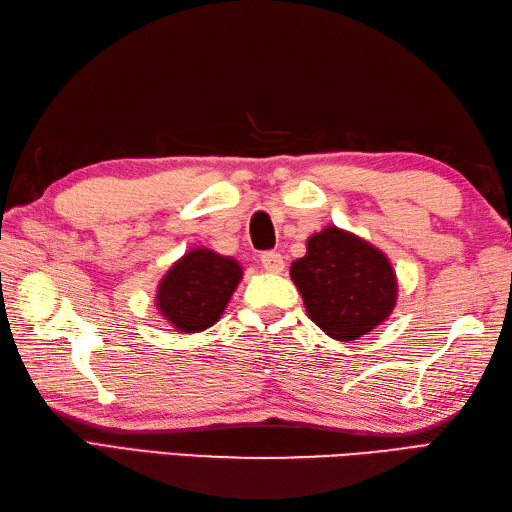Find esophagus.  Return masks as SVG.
<instances>
[{
  "label": "esophagus",
  "instance_id": "1",
  "mask_svg": "<svg viewBox=\"0 0 512 512\" xmlns=\"http://www.w3.org/2000/svg\"><path fill=\"white\" fill-rule=\"evenodd\" d=\"M262 266L268 273H281L284 270V257L275 253V250H266V253H262Z\"/></svg>",
  "mask_w": 512,
  "mask_h": 512
}]
</instances>
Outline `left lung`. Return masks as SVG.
Segmentation results:
<instances>
[{
	"instance_id": "left-lung-1",
	"label": "left lung",
	"mask_w": 512,
	"mask_h": 512,
	"mask_svg": "<svg viewBox=\"0 0 512 512\" xmlns=\"http://www.w3.org/2000/svg\"><path fill=\"white\" fill-rule=\"evenodd\" d=\"M308 317L336 341H354L396 306V273L378 248L336 226L308 239L306 257L290 266Z\"/></svg>"
}]
</instances>
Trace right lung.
Returning <instances> with one entry per match:
<instances>
[{
  "instance_id": "add662e5",
  "label": "right lung",
  "mask_w": 512,
  "mask_h": 512,
  "mask_svg": "<svg viewBox=\"0 0 512 512\" xmlns=\"http://www.w3.org/2000/svg\"><path fill=\"white\" fill-rule=\"evenodd\" d=\"M242 266L209 248H193L162 277L156 306L173 328L200 332L220 319L231 301Z\"/></svg>"
}]
</instances>
